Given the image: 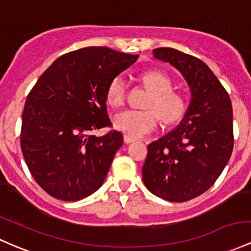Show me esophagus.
I'll return each mask as SVG.
<instances>
[{
	"label": "esophagus",
	"instance_id": "obj_1",
	"mask_svg": "<svg viewBox=\"0 0 251 251\" xmlns=\"http://www.w3.org/2000/svg\"><path fill=\"white\" fill-rule=\"evenodd\" d=\"M134 138H132V137L127 136V134H124V143H126V144H130V143L134 142Z\"/></svg>",
	"mask_w": 251,
	"mask_h": 251
}]
</instances>
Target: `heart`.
Masks as SVG:
<instances>
[{
	"label": "heart",
	"instance_id": "1",
	"mask_svg": "<svg viewBox=\"0 0 251 251\" xmlns=\"http://www.w3.org/2000/svg\"><path fill=\"white\" fill-rule=\"evenodd\" d=\"M140 81L151 92L145 107L147 111L126 109L114 117L117 130L132 138H139L155 131L159 124V117L166 124L180 120L186 112V98L182 93L172 89V79L164 73L157 70L145 71L140 75ZM126 99V81L121 75L115 76L109 82L106 92V100L112 107L124 104Z\"/></svg>",
	"mask_w": 251,
	"mask_h": 251
}]
</instances>
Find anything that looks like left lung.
<instances>
[{
  "instance_id": "1",
  "label": "left lung",
  "mask_w": 251,
  "mask_h": 251,
  "mask_svg": "<svg viewBox=\"0 0 251 251\" xmlns=\"http://www.w3.org/2000/svg\"><path fill=\"white\" fill-rule=\"evenodd\" d=\"M152 53L182 74L192 100L177 127L148 145L143 181L162 199L188 201L213 186L230 159L232 106L225 88L202 60L170 48L155 49Z\"/></svg>"
}]
</instances>
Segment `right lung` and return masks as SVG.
<instances>
[{
	"instance_id": "right-lung-1",
	"label": "right lung",
	"mask_w": 251,
	"mask_h": 251,
	"mask_svg": "<svg viewBox=\"0 0 251 251\" xmlns=\"http://www.w3.org/2000/svg\"><path fill=\"white\" fill-rule=\"evenodd\" d=\"M138 54L90 46L57 58L27 96L21 150L37 183L51 197L77 201L102 186L123 134L111 130L106 92L109 82Z\"/></svg>"
}]
</instances>
